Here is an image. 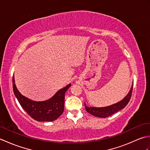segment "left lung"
Listing matches in <instances>:
<instances>
[{
    "label": "left lung",
    "mask_w": 150,
    "mask_h": 150,
    "mask_svg": "<svg viewBox=\"0 0 150 150\" xmlns=\"http://www.w3.org/2000/svg\"><path fill=\"white\" fill-rule=\"evenodd\" d=\"M133 84L128 94L126 95V97L123 100L119 102L118 103H116L113 105H111L110 106L104 107V108H95V107H88L86 105L84 104L86 110L89 113L93 115L94 116L102 118H106L109 117L111 115L114 114L115 113L117 112L119 110L123 109L125 107L131 98L132 91H133Z\"/></svg>",
    "instance_id": "obj_1"
}]
</instances>
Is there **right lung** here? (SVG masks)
<instances>
[{
  "label": "right lung",
  "mask_w": 150,
  "mask_h": 150,
  "mask_svg": "<svg viewBox=\"0 0 150 150\" xmlns=\"http://www.w3.org/2000/svg\"><path fill=\"white\" fill-rule=\"evenodd\" d=\"M71 84L60 90L50 99L43 102H36L22 95L15 84L13 76V92L22 108L29 115L37 121H53L61 115L64 109L65 93Z\"/></svg>",
  "instance_id": "add662e5"
}]
</instances>
